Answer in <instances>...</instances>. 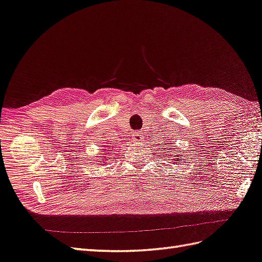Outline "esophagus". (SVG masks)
Instances as JSON below:
<instances>
[{
  "label": "esophagus",
  "instance_id": "34e87169",
  "mask_svg": "<svg viewBox=\"0 0 262 262\" xmlns=\"http://www.w3.org/2000/svg\"><path fill=\"white\" fill-rule=\"evenodd\" d=\"M143 138H144V134H143V133H141V132L133 133V139H134V141H135V142L142 141Z\"/></svg>",
  "mask_w": 262,
  "mask_h": 262
}]
</instances>
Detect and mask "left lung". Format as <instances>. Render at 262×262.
<instances>
[{"mask_svg":"<svg viewBox=\"0 0 262 262\" xmlns=\"http://www.w3.org/2000/svg\"><path fill=\"white\" fill-rule=\"evenodd\" d=\"M179 156H181V155H176V157H179ZM175 160H178V159H175Z\"/></svg>","mask_w":262,"mask_h":262,"instance_id":"8db88e82","label":"left lung"}]
</instances>
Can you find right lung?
Wrapping results in <instances>:
<instances>
[{"label":"right lung","mask_w":262,"mask_h":262,"mask_svg":"<svg viewBox=\"0 0 262 262\" xmlns=\"http://www.w3.org/2000/svg\"><path fill=\"white\" fill-rule=\"evenodd\" d=\"M108 151H111V150H108ZM105 160H109V159H107V156L105 157Z\"/></svg>","instance_id":"1"}]
</instances>
